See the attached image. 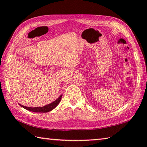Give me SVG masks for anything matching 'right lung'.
<instances>
[{"instance_id": "1", "label": "right lung", "mask_w": 147, "mask_h": 147, "mask_svg": "<svg viewBox=\"0 0 147 147\" xmlns=\"http://www.w3.org/2000/svg\"><path fill=\"white\" fill-rule=\"evenodd\" d=\"M61 96L62 95L59 96V97L56 99V100L53 102V103H51L48 104V105L45 106L43 107H36V108H31V107H26V106H22L20 104V106L21 107H23L24 109H27V110L33 111V112H39V113H46V112H49V111L53 110V109H54L58 105V104L60 102L61 99Z\"/></svg>"}]
</instances>
